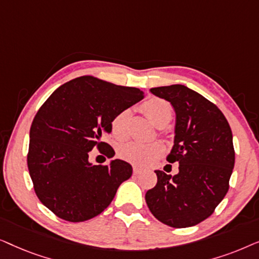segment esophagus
<instances>
[{"instance_id":"obj_1","label":"esophagus","mask_w":259,"mask_h":259,"mask_svg":"<svg viewBox=\"0 0 259 259\" xmlns=\"http://www.w3.org/2000/svg\"><path fill=\"white\" fill-rule=\"evenodd\" d=\"M141 172H143V168L136 167V166H134V167H133V173H134V175H139V173H141Z\"/></svg>"}]
</instances>
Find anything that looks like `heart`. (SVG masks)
Segmentation results:
<instances>
[{"label": "heart", "mask_w": 259, "mask_h": 259, "mask_svg": "<svg viewBox=\"0 0 259 259\" xmlns=\"http://www.w3.org/2000/svg\"><path fill=\"white\" fill-rule=\"evenodd\" d=\"M141 112L157 127H165L171 121L173 108L169 102L159 98H151L140 106ZM131 113L128 109H122L111 120L112 136L118 140L125 139L128 134V122ZM161 145L158 143H139L131 141L119 148V155L123 160L138 166H146L161 153Z\"/></svg>", "instance_id": "heart-1"}]
</instances>
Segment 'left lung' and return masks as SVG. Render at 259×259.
Instances as JSON below:
<instances>
[{"mask_svg": "<svg viewBox=\"0 0 259 259\" xmlns=\"http://www.w3.org/2000/svg\"><path fill=\"white\" fill-rule=\"evenodd\" d=\"M150 91L176 111L175 145L167 161L179 162V172L154 171L157 185L145 199L152 214L171 228L197 225L228 193L235 166L231 128L217 106L184 84Z\"/></svg>", "mask_w": 259, "mask_h": 259, "instance_id": "obj_1", "label": "left lung"}]
</instances>
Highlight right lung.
Instances as JSON below:
<instances>
[{
	"instance_id": "obj_1",
	"label": "right lung",
	"mask_w": 259,
	"mask_h": 259,
	"mask_svg": "<svg viewBox=\"0 0 259 259\" xmlns=\"http://www.w3.org/2000/svg\"><path fill=\"white\" fill-rule=\"evenodd\" d=\"M143 99L139 88L80 76L53 92L38 109L30 127L28 169L37 198L59 218L77 223L100 214L131 178L128 162L92 165L88 157L95 147L114 155L101 138L111 133L116 113Z\"/></svg>"
}]
</instances>
